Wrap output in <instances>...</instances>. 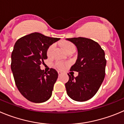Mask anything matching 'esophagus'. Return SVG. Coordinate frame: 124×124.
Wrapping results in <instances>:
<instances>
[{
	"mask_svg": "<svg viewBox=\"0 0 124 124\" xmlns=\"http://www.w3.org/2000/svg\"><path fill=\"white\" fill-rule=\"evenodd\" d=\"M58 75H59V76H61V75H62V72H60V71H58Z\"/></svg>",
	"mask_w": 124,
	"mask_h": 124,
	"instance_id": "esophagus-1",
	"label": "esophagus"
}]
</instances>
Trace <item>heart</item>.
<instances>
[{
    "label": "heart",
    "mask_w": 124,
    "mask_h": 124,
    "mask_svg": "<svg viewBox=\"0 0 124 124\" xmlns=\"http://www.w3.org/2000/svg\"><path fill=\"white\" fill-rule=\"evenodd\" d=\"M62 47H63V49L66 51V52L68 51V50L70 49H72V48H74L75 47L74 45H73L72 43H70V42H65V43H63V44H62ZM54 48V44L51 45V46L49 47L48 49H47V55H48V56L51 55V54H52V51H53ZM66 65H67L66 63H63V62H58L56 63L57 67L59 69H63L65 67H66Z\"/></svg>",
    "instance_id": "obj_1"
}]
</instances>
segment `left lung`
Listing matches in <instances>:
<instances>
[{
  "label": "left lung",
  "mask_w": 124,
  "mask_h": 124,
  "mask_svg": "<svg viewBox=\"0 0 124 124\" xmlns=\"http://www.w3.org/2000/svg\"><path fill=\"white\" fill-rule=\"evenodd\" d=\"M66 40L77 48V59L70 70L78 72L77 77L68 74L69 81L65 85L67 93L74 101H86L95 95L104 79L105 53L100 44L90 39L79 37Z\"/></svg>",
  "instance_id": "obj_1"
}]
</instances>
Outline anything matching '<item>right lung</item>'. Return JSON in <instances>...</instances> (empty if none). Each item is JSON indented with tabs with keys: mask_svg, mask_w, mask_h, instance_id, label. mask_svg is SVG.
Here are the masks:
<instances>
[{
	"mask_svg": "<svg viewBox=\"0 0 124 124\" xmlns=\"http://www.w3.org/2000/svg\"><path fill=\"white\" fill-rule=\"evenodd\" d=\"M59 40L33 33L15 43L11 55V69L18 90L29 101L41 103L52 96L57 72L51 69L46 73L39 65L47 59L50 46Z\"/></svg>",
	"mask_w": 124,
	"mask_h": 124,
	"instance_id": "1",
	"label": "right lung"
}]
</instances>
